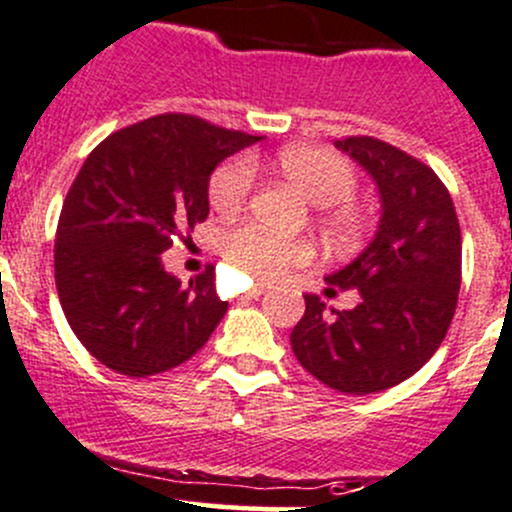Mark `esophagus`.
I'll use <instances>...</instances> for the list:
<instances>
[{"label":"esophagus","mask_w":512,"mask_h":512,"mask_svg":"<svg viewBox=\"0 0 512 512\" xmlns=\"http://www.w3.org/2000/svg\"><path fill=\"white\" fill-rule=\"evenodd\" d=\"M268 288H271V286H266V283H256V286L249 291V298H258V295L266 293Z\"/></svg>","instance_id":"obj_1"}]
</instances>
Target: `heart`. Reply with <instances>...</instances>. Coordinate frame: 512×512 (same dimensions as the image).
Here are the masks:
<instances>
[{
	"instance_id": "1",
	"label": "heart",
	"mask_w": 512,
	"mask_h": 512,
	"mask_svg": "<svg viewBox=\"0 0 512 512\" xmlns=\"http://www.w3.org/2000/svg\"><path fill=\"white\" fill-rule=\"evenodd\" d=\"M276 167L288 182L315 207H335L355 192V170L345 157L333 150L313 145H295L278 152ZM254 189V165L249 157H234L224 162L209 182V202L217 212L234 214L249 199ZM330 226L337 234H352L357 229V214L352 209L330 212ZM221 254L234 268L256 281L281 276L286 268L300 266L313 256L308 241L273 236L258 226H236L221 239Z\"/></svg>"
}]
</instances>
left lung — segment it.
<instances>
[{
  "label": "left lung",
  "instance_id": "obj_1",
  "mask_svg": "<svg viewBox=\"0 0 512 512\" xmlns=\"http://www.w3.org/2000/svg\"><path fill=\"white\" fill-rule=\"evenodd\" d=\"M335 147L372 177L379 224L360 254L325 276V293L355 288L360 303L335 310L305 293L291 347L315 379L365 397L412 377L444 342L461 288V229L431 167L374 138Z\"/></svg>",
  "mask_w": 512,
  "mask_h": 512
}]
</instances>
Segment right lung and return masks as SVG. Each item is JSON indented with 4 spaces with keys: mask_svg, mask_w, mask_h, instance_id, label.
Returning <instances> with one entry per match:
<instances>
[{
    "mask_svg": "<svg viewBox=\"0 0 512 512\" xmlns=\"http://www.w3.org/2000/svg\"><path fill=\"white\" fill-rule=\"evenodd\" d=\"M258 140L167 113L86 157L63 202L54 266L63 315L100 365L147 377L212 337L229 308L214 293V266L182 286L162 254L182 226L207 219L212 172Z\"/></svg>",
    "mask_w": 512,
    "mask_h": 512,
    "instance_id": "right-lung-1",
    "label": "right lung"
}]
</instances>
